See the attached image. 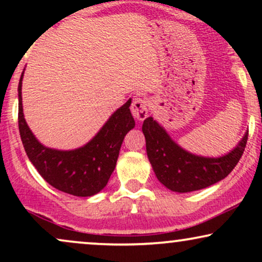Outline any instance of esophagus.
Masks as SVG:
<instances>
[{"mask_svg":"<svg viewBox=\"0 0 262 262\" xmlns=\"http://www.w3.org/2000/svg\"><path fill=\"white\" fill-rule=\"evenodd\" d=\"M130 111L137 121H144L148 117V101L143 97H135Z\"/></svg>","mask_w":262,"mask_h":262,"instance_id":"esophagus-1","label":"esophagus"}]
</instances>
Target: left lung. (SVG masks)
Listing matches in <instances>:
<instances>
[{"label": "left lung", "instance_id": "8db88e82", "mask_svg": "<svg viewBox=\"0 0 262 262\" xmlns=\"http://www.w3.org/2000/svg\"><path fill=\"white\" fill-rule=\"evenodd\" d=\"M146 140V154L158 180L175 192H192L208 187L227 177L244 152L248 135L233 151L222 158H203L192 155L171 140L165 129L151 117L143 123Z\"/></svg>", "mask_w": 262, "mask_h": 262}]
</instances>
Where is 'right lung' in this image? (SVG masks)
<instances>
[{
	"label": "right lung",
	"mask_w": 262,
	"mask_h": 262,
	"mask_svg": "<svg viewBox=\"0 0 262 262\" xmlns=\"http://www.w3.org/2000/svg\"><path fill=\"white\" fill-rule=\"evenodd\" d=\"M22 79L18 85V127L27 156L40 176L65 193L89 197L98 193L112 175L123 139L135 122L132 100L117 110L93 139L82 148L61 151L45 148L27 125L22 108Z\"/></svg>",
	"instance_id": "1"
}]
</instances>
